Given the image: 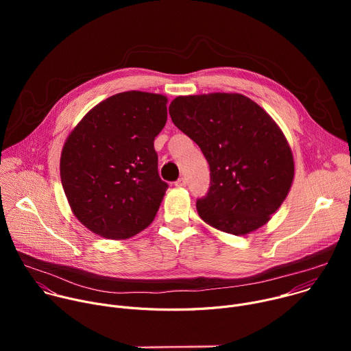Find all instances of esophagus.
Masks as SVG:
<instances>
[{
	"instance_id": "1",
	"label": "esophagus",
	"mask_w": 351,
	"mask_h": 351,
	"mask_svg": "<svg viewBox=\"0 0 351 351\" xmlns=\"http://www.w3.org/2000/svg\"><path fill=\"white\" fill-rule=\"evenodd\" d=\"M186 184H187L186 178H180V179H178V180L175 182V186H178V187H184Z\"/></svg>"
}]
</instances>
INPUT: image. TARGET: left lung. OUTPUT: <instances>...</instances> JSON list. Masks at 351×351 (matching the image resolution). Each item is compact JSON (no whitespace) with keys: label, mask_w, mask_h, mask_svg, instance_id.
I'll use <instances>...</instances> for the list:
<instances>
[{"label":"left lung","mask_w":351,"mask_h":351,"mask_svg":"<svg viewBox=\"0 0 351 351\" xmlns=\"http://www.w3.org/2000/svg\"><path fill=\"white\" fill-rule=\"evenodd\" d=\"M169 115L210 165V190L195 204L199 218L236 236L264 226L294 179L291 148L276 122L239 93L179 95Z\"/></svg>","instance_id":"obj_1"}]
</instances>
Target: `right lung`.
Listing matches in <instances>:
<instances>
[{
    "mask_svg": "<svg viewBox=\"0 0 351 351\" xmlns=\"http://www.w3.org/2000/svg\"><path fill=\"white\" fill-rule=\"evenodd\" d=\"M167 103L162 94L118 93L91 108L66 137L62 187L73 215L93 233L123 240L154 221L168 189L154 149Z\"/></svg>",
    "mask_w": 351,
    "mask_h": 351,
    "instance_id": "right-lung-1",
    "label": "right lung"
}]
</instances>
